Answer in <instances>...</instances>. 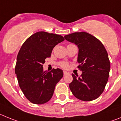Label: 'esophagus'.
I'll return each mask as SVG.
<instances>
[{
  "instance_id": "1",
  "label": "esophagus",
  "mask_w": 121,
  "mask_h": 121,
  "mask_svg": "<svg viewBox=\"0 0 121 121\" xmlns=\"http://www.w3.org/2000/svg\"><path fill=\"white\" fill-rule=\"evenodd\" d=\"M63 73H64V75H67V74H68L69 73V72H67V71H63Z\"/></svg>"
}]
</instances>
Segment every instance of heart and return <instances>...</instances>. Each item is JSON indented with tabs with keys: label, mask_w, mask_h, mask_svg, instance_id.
Instances as JSON below:
<instances>
[{
	"label": "heart",
	"mask_w": 121,
	"mask_h": 121,
	"mask_svg": "<svg viewBox=\"0 0 121 121\" xmlns=\"http://www.w3.org/2000/svg\"><path fill=\"white\" fill-rule=\"evenodd\" d=\"M60 66L62 67H63V68H67L68 66V64L66 63H60Z\"/></svg>",
	"instance_id": "b5f03b06"
}]
</instances>
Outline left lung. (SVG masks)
I'll return each mask as SVG.
<instances>
[{
  "label": "left lung",
  "mask_w": 121,
  "mask_h": 121,
  "mask_svg": "<svg viewBox=\"0 0 121 121\" xmlns=\"http://www.w3.org/2000/svg\"><path fill=\"white\" fill-rule=\"evenodd\" d=\"M65 38L78 47V68L82 71L80 77L72 73L71 92L83 101L96 99L104 90L109 77L110 63L105 48L98 39L84 31L65 35Z\"/></svg>",
  "instance_id": "left-lung-1"
}]
</instances>
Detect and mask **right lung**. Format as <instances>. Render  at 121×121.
Segmentation results:
<instances>
[{
	"label": "right lung",
	"mask_w": 121,
	"mask_h": 121,
	"mask_svg": "<svg viewBox=\"0 0 121 121\" xmlns=\"http://www.w3.org/2000/svg\"><path fill=\"white\" fill-rule=\"evenodd\" d=\"M65 40L62 36L39 31L27 39L22 46L15 68L19 85L29 101L43 104L52 98L56 83L63 76L57 68L43 70L46 58L50 57L54 47Z\"/></svg>",
	"instance_id": "right-lung-1"
}]
</instances>
